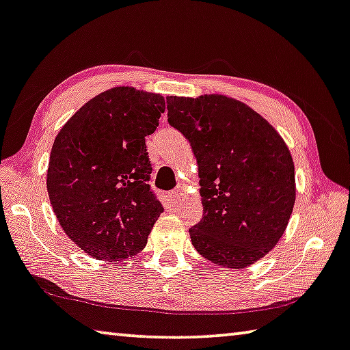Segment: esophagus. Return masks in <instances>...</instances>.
<instances>
[{
    "mask_svg": "<svg viewBox=\"0 0 350 350\" xmlns=\"http://www.w3.org/2000/svg\"><path fill=\"white\" fill-rule=\"evenodd\" d=\"M180 197H181V192H180L178 189L172 192V193H170V202H172V205H175V203H178Z\"/></svg>",
    "mask_w": 350,
    "mask_h": 350,
    "instance_id": "esophagus-1",
    "label": "esophagus"
}]
</instances>
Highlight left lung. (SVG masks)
<instances>
[{
	"label": "left lung",
	"mask_w": 350,
	"mask_h": 350,
	"mask_svg": "<svg viewBox=\"0 0 350 350\" xmlns=\"http://www.w3.org/2000/svg\"><path fill=\"white\" fill-rule=\"evenodd\" d=\"M167 117L197 158L203 217L189 228L192 245L214 265H254L277 245L291 217L288 145L256 111L225 95H170Z\"/></svg>",
	"instance_id": "8db88e82"
}]
</instances>
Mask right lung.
Listing matches in <instances>:
<instances>
[{"instance_id": "add662e5", "label": "right lung", "mask_w": 350, "mask_h": 350, "mask_svg": "<svg viewBox=\"0 0 350 350\" xmlns=\"http://www.w3.org/2000/svg\"><path fill=\"white\" fill-rule=\"evenodd\" d=\"M164 111L163 95L120 85L89 100L57 133L46 172L53 211L96 260L139 254L164 211L147 183L145 145Z\"/></svg>"}]
</instances>
